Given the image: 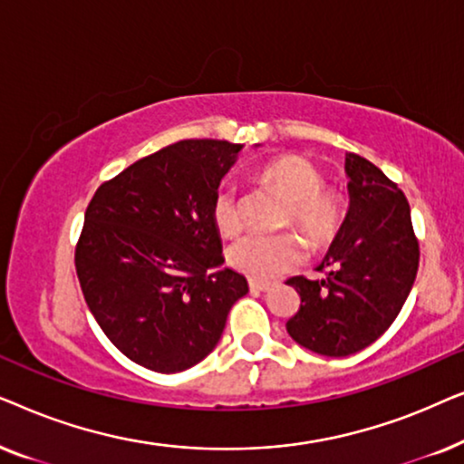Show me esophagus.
<instances>
[{
	"label": "esophagus",
	"instance_id": "esophagus-1",
	"mask_svg": "<svg viewBox=\"0 0 464 464\" xmlns=\"http://www.w3.org/2000/svg\"><path fill=\"white\" fill-rule=\"evenodd\" d=\"M249 289L251 294H264V291H270L272 289V283H264V281H249Z\"/></svg>",
	"mask_w": 464,
	"mask_h": 464
}]
</instances>
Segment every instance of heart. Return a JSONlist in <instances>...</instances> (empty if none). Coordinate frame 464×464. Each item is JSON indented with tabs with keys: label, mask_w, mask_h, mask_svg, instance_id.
<instances>
[{
	"label": "heart",
	"mask_w": 464,
	"mask_h": 464,
	"mask_svg": "<svg viewBox=\"0 0 464 464\" xmlns=\"http://www.w3.org/2000/svg\"><path fill=\"white\" fill-rule=\"evenodd\" d=\"M257 179L272 192L287 198L285 227H297L314 249H325L340 237L346 224V196L338 188L323 183V173L308 158L287 154L264 164ZM211 219L221 237H234L243 227L238 188L221 181L211 198ZM304 257V245L294 232L264 237L246 234L227 249V264L240 275L268 281L295 268Z\"/></svg>",
	"instance_id": "obj_1"
}]
</instances>
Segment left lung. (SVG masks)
<instances>
[{
	"label": "left lung",
	"instance_id": "left-lung-1",
	"mask_svg": "<svg viewBox=\"0 0 464 464\" xmlns=\"http://www.w3.org/2000/svg\"><path fill=\"white\" fill-rule=\"evenodd\" d=\"M346 175L351 211L319 266L325 278L287 281L302 300L287 332L325 357L363 351L392 325L420 259L408 198L397 183L357 154L346 156Z\"/></svg>",
	"mask_w": 464,
	"mask_h": 464
}]
</instances>
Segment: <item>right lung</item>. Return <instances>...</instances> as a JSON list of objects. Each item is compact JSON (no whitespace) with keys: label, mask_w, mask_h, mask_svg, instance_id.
<instances>
[{"label":"right lung","mask_w":464,"mask_h":464,"mask_svg":"<svg viewBox=\"0 0 464 464\" xmlns=\"http://www.w3.org/2000/svg\"><path fill=\"white\" fill-rule=\"evenodd\" d=\"M243 145L188 139L103 181L84 215L75 272L120 353L175 373L213 351L249 287L224 264L211 198Z\"/></svg>","instance_id":"right-lung-1"}]
</instances>
